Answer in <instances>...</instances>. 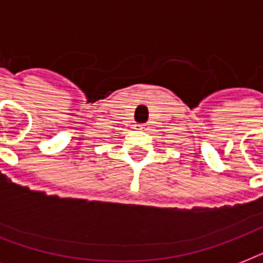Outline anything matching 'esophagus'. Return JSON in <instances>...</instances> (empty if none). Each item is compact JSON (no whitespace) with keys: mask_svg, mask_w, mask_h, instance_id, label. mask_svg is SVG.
Instances as JSON below:
<instances>
[{"mask_svg":"<svg viewBox=\"0 0 263 263\" xmlns=\"http://www.w3.org/2000/svg\"><path fill=\"white\" fill-rule=\"evenodd\" d=\"M135 128H136V129H140V131H142V129H144V125H143V124H136Z\"/></svg>","mask_w":263,"mask_h":263,"instance_id":"1","label":"esophagus"}]
</instances>
